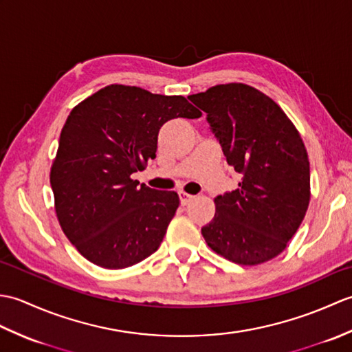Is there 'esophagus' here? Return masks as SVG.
Segmentation results:
<instances>
[{
  "label": "esophagus",
  "instance_id": "34e87169",
  "mask_svg": "<svg viewBox=\"0 0 352 352\" xmlns=\"http://www.w3.org/2000/svg\"><path fill=\"white\" fill-rule=\"evenodd\" d=\"M178 197H180V203H182V206H188L190 201L195 198L193 195H189V193H186V192H178Z\"/></svg>",
  "mask_w": 352,
  "mask_h": 352
}]
</instances>
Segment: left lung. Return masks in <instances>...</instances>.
I'll return each instance as SVG.
<instances>
[{
	"mask_svg": "<svg viewBox=\"0 0 352 352\" xmlns=\"http://www.w3.org/2000/svg\"><path fill=\"white\" fill-rule=\"evenodd\" d=\"M189 100L206 113L239 189L216 198V214L201 228L207 245L239 265H260L286 248L307 212L310 163L300 133L257 89L219 85Z\"/></svg>",
	"mask_w": 352,
	"mask_h": 352,
	"instance_id": "left-lung-1",
	"label": "left lung"
}]
</instances>
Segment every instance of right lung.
I'll return each instance as SVG.
<instances>
[{"label": "right lung", "mask_w": 352, "mask_h": 352, "mask_svg": "<svg viewBox=\"0 0 352 352\" xmlns=\"http://www.w3.org/2000/svg\"><path fill=\"white\" fill-rule=\"evenodd\" d=\"M199 116L184 96L122 85L101 89L71 111L50 182L58 222L81 256L122 269L159 250L180 198L131 175L155 159L164 122Z\"/></svg>", "instance_id": "right-lung-1"}]
</instances>
